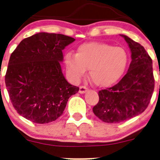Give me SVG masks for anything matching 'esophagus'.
Here are the masks:
<instances>
[{
    "mask_svg": "<svg viewBox=\"0 0 160 160\" xmlns=\"http://www.w3.org/2000/svg\"><path fill=\"white\" fill-rule=\"evenodd\" d=\"M88 90V88H86L85 86H80V90H79V93H84L85 92Z\"/></svg>",
    "mask_w": 160,
    "mask_h": 160,
    "instance_id": "1",
    "label": "esophagus"
}]
</instances>
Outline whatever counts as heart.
<instances>
[{
    "label": "heart",
    "mask_w": 160,
    "mask_h": 160,
    "mask_svg": "<svg viewBox=\"0 0 160 160\" xmlns=\"http://www.w3.org/2000/svg\"><path fill=\"white\" fill-rule=\"evenodd\" d=\"M64 61L67 72L75 81L89 70L90 80L96 86L108 87L122 77L128 56L124 48L93 42L79 46L75 56L70 53L66 55Z\"/></svg>",
    "instance_id": "obj_1"
}]
</instances>
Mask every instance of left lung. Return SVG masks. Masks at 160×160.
Segmentation results:
<instances>
[{"mask_svg": "<svg viewBox=\"0 0 160 160\" xmlns=\"http://www.w3.org/2000/svg\"><path fill=\"white\" fill-rule=\"evenodd\" d=\"M131 50L128 72L116 85L98 92L99 101L93 108L98 118L107 123H119L142 114L149 105L155 80L152 61L142 46L121 35Z\"/></svg>", "mask_w": 160, "mask_h": 160, "instance_id": "8db88e82", "label": "left lung"}]
</instances>
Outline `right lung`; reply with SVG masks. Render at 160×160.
<instances>
[{"mask_svg":"<svg viewBox=\"0 0 160 160\" xmlns=\"http://www.w3.org/2000/svg\"><path fill=\"white\" fill-rule=\"evenodd\" d=\"M75 38L38 32L22 40L11 53L5 75L9 98L20 115L34 123L56 121L79 91L62 72V50Z\"/></svg>","mask_w":160,"mask_h":160,"instance_id":"1","label":"right lung"}]
</instances>
